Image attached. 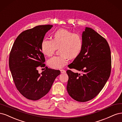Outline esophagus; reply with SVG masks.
I'll return each mask as SVG.
<instances>
[{"label":"esophagus","mask_w":122,"mask_h":122,"mask_svg":"<svg viewBox=\"0 0 122 122\" xmlns=\"http://www.w3.org/2000/svg\"><path fill=\"white\" fill-rule=\"evenodd\" d=\"M60 71H61V73H66V71H65V70L61 69V70H60Z\"/></svg>","instance_id":"esophagus-1"}]
</instances>
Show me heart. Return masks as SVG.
I'll list each match as a JSON object with an SVG mask.
<instances>
[{
	"label": "heart",
	"instance_id": "1",
	"mask_svg": "<svg viewBox=\"0 0 122 122\" xmlns=\"http://www.w3.org/2000/svg\"><path fill=\"white\" fill-rule=\"evenodd\" d=\"M83 47V39L79 34L66 29L55 31L53 39H45L41 43L42 53L51 56L60 48V56H55L48 61V65L52 69L63 68L68 63V58L74 59L80 54Z\"/></svg>",
	"mask_w": 122,
	"mask_h": 122
}]
</instances>
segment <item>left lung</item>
<instances>
[{
	"instance_id": "8db88e82",
	"label": "left lung",
	"mask_w": 122,
	"mask_h": 122,
	"mask_svg": "<svg viewBox=\"0 0 122 122\" xmlns=\"http://www.w3.org/2000/svg\"><path fill=\"white\" fill-rule=\"evenodd\" d=\"M82 38V50L68 67L83 73L68 70L67 89L73 99L84 102L97 96L104 86L111 72L112 57L107 41L94 29L86 27Z\"/></svg>"
}]
</instances>
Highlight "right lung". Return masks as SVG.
Segmentation results:
<instances>
[{"instance_id": "1", "label": "right lung", "mask_w": 122, "mask_h": 122, "mask_svg": "<svg viewBox=\"0 0 122 122\" xmlns=\"http://www.w3.org/2000/svg\"><path fill=\"white\" fill-rule=\"evenodd\" d=\"M52 26L39 25L21 32L10 52L9 67L14 83L21 95L31 100H38L45 96L61 74L60 70L47 67L41 74L37 70L39 67L45 66L41 43Z\"/></svg>"}]
</instances>
